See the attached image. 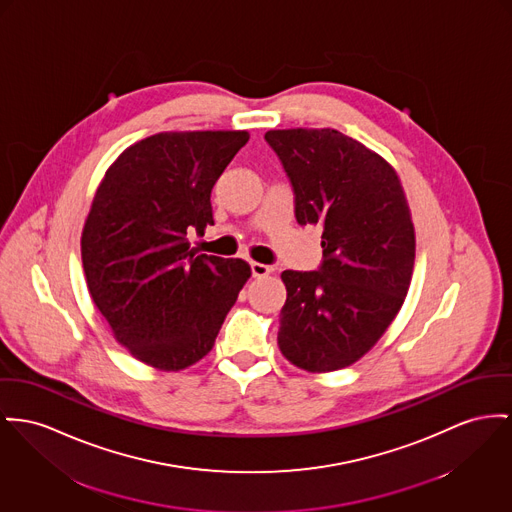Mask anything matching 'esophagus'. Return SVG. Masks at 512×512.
<instances>
[{
	"instance_id": "obj_1",
	"label": "esophagus",
	"mask_w": 512,
	"mask_h": 512,
	"mask_svg": "<svg viewBox=\"0 0 512 512\" xmlns=\"http://www.w3.org/2000/svg\"><path fill=\"white\" fill-rule=\"evenodd\" d=\"M250 268H252V275H254V277H266V275L272 273L270 266L260 264V262H250Z\"/></svg>"
}]
</instances>
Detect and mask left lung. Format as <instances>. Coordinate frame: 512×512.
<instances>
[{
    "label": "left lung",
    "mask_w": 512,
    "mask_h": 512,
    "mask_svg": "<svg viewBox=\"0 0 512 512\" xmlns=\"http://www.w3.org/2000/svg\"><path fill=\"white\" fill-rule=\"evenodd\" d=\"M295 192L299 225L322 227L318 272L281 273L287 299L277 345L308 373L359 361L406 301L415 229L394 167L332 128L270 130Z\"/></svg>",
    "instance_id": "1"
}]
</instances>
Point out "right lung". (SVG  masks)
<instances>
[{"label": "right lung", "instance_id": "1", "mask_svg": "<svg viewBox=\"0 0 512 512\" xmlns=\"http://www.w3.org/2000/svg\"><path fill=\"white\" fill-rule=\"evenodd\" d=\"M248 137H145L97 188L81 235L87 287L116 341L153 369L182 371L205 357L252 275L244 260L200 254L188 240L213 225V184Z\"/></svg>", "mask_w": 512, "mask_h": 512}]
</instances>
